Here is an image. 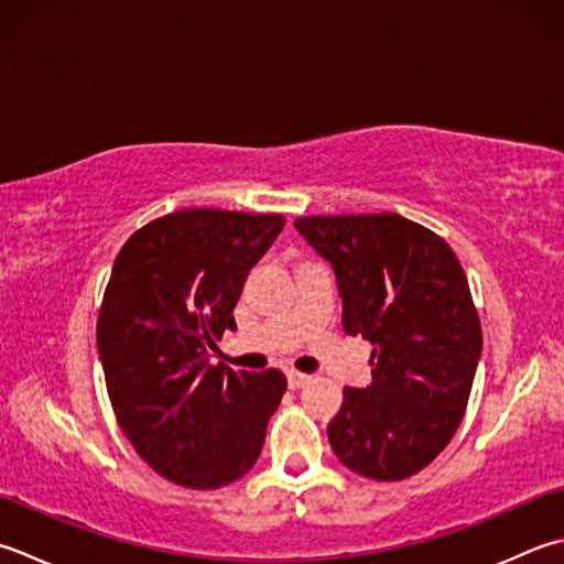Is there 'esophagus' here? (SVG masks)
<instances>
[{
  "label": "esophagus",
  "instance_id": "34e87169",
  "mask_svg": "<svg viewBox=\"0 0 564 564\" xmlns=\"http://www.w3.org/2000/svg\"><path fill=\"white\" fill-rule=\"evenodd\" d=\"M285 377H289V386H291V389H303V386L307 383V381H311V377H307V373H301V371H289V373H285Z\"/></svg>",
  "mask_w": 564,
  "mask_h": 564
}]
</instances>
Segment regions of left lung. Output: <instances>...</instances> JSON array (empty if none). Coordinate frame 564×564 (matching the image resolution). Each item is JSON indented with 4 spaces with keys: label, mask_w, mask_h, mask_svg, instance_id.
Instances as JSON below:
<instances>
[{
    "label": "left lung",
    "mask_w": 564,
    "mask_h": 564,
    "mask_svg": "<svg viewBox=\"0 0 564 564\" xmlns=\"http://www.w3.org/2000/svg\"><path fill=\"white\" fill-rule=\"evenodd\" d=\"M333 263L347 335L371 341V383L345 389L327 425L337 459L377 481L425 469L465 417L481 323L465 269L443 237L401 215L301 217Z\"/></svg>",
    "instance_id": "obj_1"
}]
</instances>
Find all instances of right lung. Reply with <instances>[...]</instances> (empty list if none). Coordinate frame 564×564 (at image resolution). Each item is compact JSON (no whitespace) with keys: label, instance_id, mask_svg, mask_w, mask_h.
Segmentation results:
<instances>
[{"label":"right lung","instance_id":"obj_1","mask_svg":"<svg viewBox=\"0 0 564 564\" xmlns=\"http://www.w3.org/2000/svg\"><path fill=\"white\" fill-rule=\"evenodd\" d=\"M283 225V215L187 207L143 225L117 253L97 317L107 393L137 455L181 487L245 477L289 386L279 369L209 364Z\"/></svg>","mask_w":564,"mask_h":564}]
</instances>
